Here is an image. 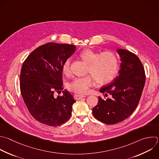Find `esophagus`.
I'll list each match as a JSON object with an SVG mask.
<instances>
[{"mask_svg":"<svg viewBox=\"0 0 159 159\" xmlns=\"http://www.w3.org/2000/svg\"><path fill=\"white\" fill-rule=\"evenodd\" d=\"M86 95H78V94H74V98L78 100H80L83 97H85Z\"/></svg>","mask_w":159,"mask_h":159,"instance_id":"1","label":"esophagus"}]
</instances>
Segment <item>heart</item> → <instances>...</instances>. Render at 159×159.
<instances>
[{
  "instance_id": "heart-1",
  "label": "heart",
  "mask_w": 159,
  "mask_h": 159,
  "mask_svg": "<svg viewBox=\"0 0 159 159\" xmlns=\"http://www.w3.org/2000/svg\"><path fill=\"white\" fill-rule=\"evenodd\" d=\"M80 59L88 64L87 75L74 79L69 84V89L78 94L88 93L89 89L94 84L95 79L97 84L103 85L112 81L116 76L119 67V61L117 55L111 51L99 53L92 49L82 50L79 54ZM66 75L70 74V60L67 59L62 67Z\"/></svg>"
}]
</instances>
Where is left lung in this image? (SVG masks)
Masks as SVG:
<instances>
[{
    "label": "left lung",
    "instance_id": "left-lung-1",
    "mask_svg": "<svg viewBox=\"0 0 159 159\" xmlns=\"http://www.w3.org/2000/svg\"><path fill=\"white\" fill-rule=\"evenodd\" d=\"M117 52L122 62L119 75L100 89L105 98L108 95L110 97H99L98 104L92 109L95 118L109 125L122 122L134 112L145 82V70L139 58L124 49Z\"/></svg>",
    "mask_w": 159,
    "mask_h": 159
}]
</instances>
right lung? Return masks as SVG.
<instances>
[{"instance_id":"right-lung-1","label":"right lung","mask_w":159,"mask_h":159,"mask_svg":"<svg viewBox=\"0 0 159 159\" xmlns=\"http://www.w3.org/2000/svg\"><path fill=\"white\" fill-rule=\"evenodd\" d=\"M74 45L50 42L35 49L23 63L20 89L31 116L38 122L52 127L60 126L70 117L72 95L62 87L64 62L75 52ZM62 96L55 97L60 93Z\"/></svg>"}]
</instances>
